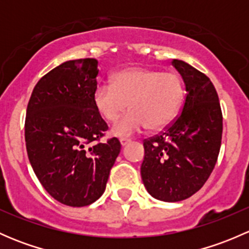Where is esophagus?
Returning a JSON list of instances; mask_svg holds the SVG:
<instances>
[{
  "label": "esophagus",
  "instance_id": "34e87169",
  "mask_svg": "<svg viewBox=\"0 0 249 249\" xmlns=\"http://www.w3.org/2000/svg\"><path fill=\"white\" fill-rule=\"evenodd\" d=\"M129 142H131V140L130 139H120V144H122L123 147H124V145H126Z\"/></svg>",
  "mask_w": 249,
  "mask_h": 249
}]
</instances>
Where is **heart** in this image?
<instances>
[{
  "mask_svg": "<svg viewBox=\"0 0 249 249\" xmlns=\"http://www.w3.org/2000/svg\"><path fill=\"white\" fill-rule=\"evenodd\" d=\"M184 99V85L175 72H161L148 67L132 66L115 72L110 84L95 88L92 102L106 122L115 123L114 136L124 137L139 132L148 125L150 130L171 124Z\"/></svg>",
  "mask_w": 249,
  "mask_h": 249,
  "instance_id": "obj_1",
  "label": "heart"
}]
</instances>
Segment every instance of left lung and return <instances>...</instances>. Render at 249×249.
<instances>
[{
	"label": "left lung",
	"instance_id": "8db88e82",
	"mask_svg": "<svg viewBox=\"0 0 249 249\" xmlns=\"http://www.w3.org/2000/svg\"><path fill=\"white\" fill-rule=\"evenodd\" d=\"M171 64L184 80L187 96L171 124L143 141L141 176L153 197L177 202L199 192L214 169L223 115L210 78L182 60L173 59Z\"/></svg>",
	"mask_w": 249,
	"mask_h": 249
}]
</instances>
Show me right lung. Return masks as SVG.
I'll use <instances>...</instances> for the list:
<instances>
[{
	"mask_svg": "<svg viewBox=\"0 0 249 249\" xmlns=\"http://www.w3.org/2000/svg\"><path fill=\"white\" fill-rule=\"evenodd\" d=\"M97 64L78 59L53 69L34 88L26 109L30 164L50 196L71 207L104 194L122 147L115 137L100 142L108 126L92 102Z\"/></svg>",
	"mask_w": 249,
	"mask_h": 249,
	"instance_id": "right-lung-1",
	"label": "right lung"
}]
</instances>
